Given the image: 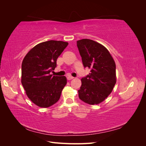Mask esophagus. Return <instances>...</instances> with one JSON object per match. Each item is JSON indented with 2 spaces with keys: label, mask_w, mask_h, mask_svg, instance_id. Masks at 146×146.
<instances>
[{
  "label": "esophagus",
  "mask_w": 146,
  "mask_h": 146,
  "mask_svg": "<svg viewBox=\"0 0 146 146\" xmlns=\"http://www.w3.org/2000/svg\"><path fill=\"white\" fill-rule=\"evenodd\" d=\"M74 77H72V76H68V77H67V78H68V80H72V79H73Z\"/></svg>",
  "instance_id": "34e87169"
}]
</instances>
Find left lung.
I'll use <instances>...</instances> for the list:
<instances>
[{
	"label": "left lung",
	"instance_id": "obj_1",
	"mask_svg": "<svg viewBox=\"0 0 146 146\" xmlns=\"http://www.w3.org/2000/svg\"><path fill=\"white\" fill-rule=\"evenodd\" d=\"M77 45L84 67L91 69L90 74L81 79L79 98L90 105L100 104L116 83L115 61L107 48L98 42L82 39Z\"/></svg>",
	"mask_w": 146,
	"mask_h": 146
}]
</instances>
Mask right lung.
<instances>
[{
	"label": "right lung",
	"instance_id": "add662e5",
	"mask_svg": "<svg viewBox=\"0 0 146 146\" xmlns=\"http://www.w3.org/2000/svg\"><path fill=\"white\" fill-rule=\"evenodd\" d=\"M68 42L50 40L31 49L22 63L21 83L29 99L41 108L56 103L67 83L65 76L50 74L56 67V60Z\"/></svg>",
	"mask_w": 146,
	"mask_h": 146
}]
</instances>
